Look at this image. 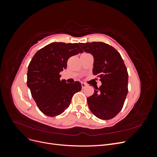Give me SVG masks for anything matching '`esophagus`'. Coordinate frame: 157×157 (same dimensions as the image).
I'll list each match as a JSON object with an SVG mask.
<instances>
[{
  "instance_id": "esophagus-1",
  "label": "esophagus",
  "mask_w": 157,
  "mask_h": 157,
  "mask_svg": "<svg viewBox=\"0 0 157 157\" xmlns=\"http://www.w3.org/2000/svg\"><path fill=\"white\" fill-rule=\"evenodd\" d=\"M81 86H82V88L84 89L85 87L86 86V84H85L84 82H81Z\"/></svg>"
}]
</instances>
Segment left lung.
I'll return each instance as SVG.
<instances>
[{"label": "left lung", "mask_w": 157, "mask_h": 157, "mask_svg": "<svg viewBox=\"0 0 157 157\" xmlns=\"http://www.w3.org/2000/svg\"><path fill=\"white\" fill-rule=\"evenodd\" d=\"M94 56L93 74L100 78L99 88L87 98L89 109L102 120L115 117L122 109L128 94V74L122 57L115 48L102 42L80 43Z\"/></svg>", "instance_id": "left-lung-1"}]
</instances>
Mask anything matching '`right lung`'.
Here are the masks:
<instances>
[{
	"label": "right lung",
	"instance_id": "right-lung-1",
	"mask_svg": "<svg viewBox=\"0 0 157 157\" xmlns=\"http://www.w3.org/2000/svg\"><path fill=\"white\" fill-rule=\"evenodd\" d=\"M78 43L52 42L40 49L28 66L27 86L40 111L53 117L64 112L73 95L81 90L80 82L67 84L59 73L67 68L70 57L82 53Z\"/></svg>",
	"mask_w": 157,
	"mask_h": 157
}]
</instances>
